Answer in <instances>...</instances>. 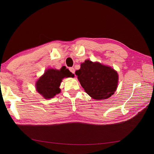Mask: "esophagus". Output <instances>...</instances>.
<instances>
[{
	"label": "esophagus",
	"instance_id": "1",
	"mask_svg": "<svg viewBox=\"0 0 154 154\" xmlns=\"http://www.w3.org/2000/svg\"><path fill=\"white\" fill-rule=\"evenodd\" d=\"M69 71H71L72 74H74V72H75V69L73 67H70L69 68Z\"/></svg>",
	"mask_w": 154,
	"mask_h": 154
}]
</instances>
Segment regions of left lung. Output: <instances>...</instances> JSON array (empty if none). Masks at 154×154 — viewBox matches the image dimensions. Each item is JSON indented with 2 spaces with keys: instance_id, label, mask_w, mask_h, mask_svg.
<instances>
[{
  "instance_id": "8db88e82",
  "label": "left lung",
  "mask_w": 154,
  "mask_h": 154,
  "mask_svg": "<svg viewBox=\"0 0 154 154\" xmlns=\"http://www.w3.org/2000/svg\"><path fill=\"white\" fill-rule=\"evenodd\" d=\"M75 75L85 92L94 100H106L116 91L118 74L114 69L99 63L86 60Z\"/></svg>"
}]
</instances>
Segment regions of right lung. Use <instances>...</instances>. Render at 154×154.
<instances>
[{"label": "right lung", "instance_id": "obj_1", "mask_svg": "<svg viewBox=\"0 0 154 154\" xmlns=\"http://www.w3.org/2000/svg\"><path fill=\"white\" fill-rule=\"evenodd\" d=\"M74 76V75L66 67H62L61 70L49 69L37 82V91L45 99L52 98L60 93L61 90L59 87L62 79Z\"/></svg>", "mask_w": 154, "mask_h": 154}]
</instances>
